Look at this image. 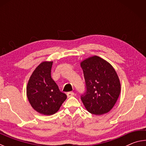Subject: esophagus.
Listing matches in <instances>:
<instances>
[{
	"mask_svg": "<svg viewBox=\"0 0 146 146\" xmlns=\"http://www.w3.org/2000/svg\"><path fill=\"white\" fill-rule=\"evenodd\" d=\"M73 95H74V93L72 92V91H70V92H68L67 93L68 97H72V96H73Z\"/></svg>",
	"mask_w": 146,
	"mask_h": 146,
	"instance_id": "esophagus-1",
	"label": "esophagus"
}]
</instances>
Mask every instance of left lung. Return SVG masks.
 <instances>
[{"label":"left lung","mask_w":146,"mask_h":146,"mask_svg":"<svg viewBox=\"0 0 146 146\" xmlns=\"http://www.w3.org/2000/svg\"><path fill=\"white\" fill-rule=\"evenodd\" d=\"M86 91L81 96L85 108L91 114L108 113L119 97L121 86L117 73L111 64L98 56L81 62Z\"/></svg>","instance_id":"obj_1"}]
</instances>
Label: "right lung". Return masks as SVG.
<instances>
[{"instance_id": "1", "label": "right lung", "mask_w": 146, "mask_h": 146, "mask_svg": "<svg viewBox=\"0 0 146 146\" xmlns=\"http://www.w3.org/2000/svg\"><path fill=\"white\" fill-rule=\"evenodd\" d=\"M52 64V61L39 64L29 78L26 88L27 97L32 108L44 115L55 114L67 98L51 78Z\"/></svg>"}]
</instances>
